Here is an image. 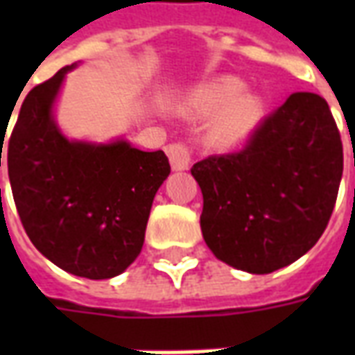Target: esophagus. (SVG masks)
Wrapping results in <instances>:
<instances>
[{"label": "esophagus", "instance_id": "obj_1", "mask_svg": "<svg viewBox=\"0 0 355 355\" xmlns=\"http://www.w3.org/2000/svg\"><path fill=\"white\" fill-rule=\"evenodd\" d=\"M171 167L175 171H186L192 165V148L184 142H177L167 148Z\"/></svg>", "mask_w": 355, "mask_h": 355}]
</instances>
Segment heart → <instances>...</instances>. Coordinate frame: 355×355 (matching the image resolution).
<instances>
[{
	"instance_id": "b5f03b06",
	"label": "heart",
	"mask_w": 355,
	"mask_h": 355,
	"mask_svg": "<svg viewBox=\"0 0 355 355\" xmlns=\"http://www.w3.org/2000/svg\"><path fill=\"white\" fill-rule=\"evenodd\" d=\"M245 83L236 78H223L211 83L193 96L192 112L196 116H215L224 114L213 127L211 137L218 146H232L243 140L253 131L262 116V102L259 96L243 94Z\"/></svg>"
}]
</instances>
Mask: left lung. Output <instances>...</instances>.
Segmentation results:
<instances>
[{
    "label": "left lung",
    "instance_id": "obj_1",
    "mask_svg": "<svg viewBox=\"0 0 355 355\" xmlns=\"http://www.w3.org/2000/svg\"><path fill=\"white\" fill-rule=\"evenodd\" d=\"M200 224L218 261L270 274L308 253L327 228L343 178V140L320 94L295 93L238 152L192 167Z\"/></svg>",
    "mask_w": 355,
    "mask_h": 355
}]
</instances>
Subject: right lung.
<instances>
[{
    "label": "right lung",
    "instance_id": "add662e5",
    "mask_svg": "<svg viewBox=\"0 0 355 355\" xmlns=\"http://www.w3.org/2000/svg\"><path fill=\"white\" fill-rule=\"evenodd\" d=\"M72 68H60L26 94L7 140V169L20 223L35 249L64 272L108 279L139 257L152 201L171 165L162 150L142 152L125 140L66 139L53 104ZM5 132L0 129V140ZM1 152L3 142L0 167Z\"/></svg>",
    "mask_w": 355,
    "mask_h": 355
}]
</instances>
